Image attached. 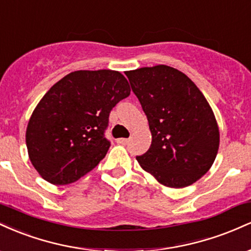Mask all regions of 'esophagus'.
Masks as SVG:
<instances>
[{
  "mask_svg": "<svg viewBox=\"0 0 251 251\" xmlns=\"http://www.w3.org/2000/svg\"><path fill=\"white\" fill-rule=\"evenodd\" d=\"M129 139L127 138H119V139H117V143L118 144H122V145H126V144H128Z\"/></svg>",
  "mask_w": 251,
  "mask_h": 251,
  "instance_id": "obj_1",
  "label": "esophagus"
}]
</instances>
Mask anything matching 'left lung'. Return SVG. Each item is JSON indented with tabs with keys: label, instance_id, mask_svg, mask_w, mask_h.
I'll return each instance as SVG.
<instances>
[{
	"label": "left lung",
	"instance_id": "obj_1",
	"mask_svg": "<svg viewBox=\"0 0 251 251\" xmlns=\"http://www.w3.org/2000/svg\"><path fill=\"white\" fill-rule=\"evenodd\" d=\"M149 120L152 143L140 166L163 185L185 188L209 171L220 146L214 112L200 88L165 65L126 72Z\"/></svg>",
	"mask_w": 251,
	"mask_h": 251
}]
</instances>
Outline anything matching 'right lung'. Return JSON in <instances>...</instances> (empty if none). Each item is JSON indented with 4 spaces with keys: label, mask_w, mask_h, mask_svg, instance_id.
<instances>
[{
    "label": "right lung",
    "mask_w": 251,
    "mask_h": 251,
    "mask_svg": "<svg viewBox=\"0 0 251 251\" xmlns=\"http://www.w3.org/2000/svg\"><path fill=\"white\" fill-rule=\"evenodd\" d=\"M131 88L117 71H75L37 103L25 132L29 159L45 180L66 185L92 171L107 153L108 117Z\"/></svg>",
    "instance_id": "right-lung-1"
}]
</instances>
